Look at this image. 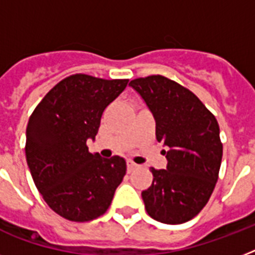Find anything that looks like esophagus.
<instances>
[{
	"label": "esophagus",
	"mask_w": 255,
	"mask_h": 255,
	"mask_svg": "<svg viewBox=\"0 0 255 255\" xmlns=\"http://www.w3.org/2000/svg\"><path fill=\"white\" fill-rule=\"evenodd\" d=\"M127 168H128V172H132V170H135L137 168V164H135L133 161H127Z\"/></svg>",
	"instance_id": "esophagus-1"
}]
</instances>
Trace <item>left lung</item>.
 I'll return each instance as SVG.
<instances>
[{"mask_svg": "<svg viewBox=\"0 0 255 255\" xmlns=\"http://www.w3.org/2000/svg\"><path fill=\"white\" fill-rule=\"evenodd\" d=\"M156 122V139L167 147V169L151 168L153 181L141 192L147 213L177 225L197 216L213 192L222 160L220 127L193 92L161 75L129 83Z\"/></svg>", "mask_w": 255, "mask_h": 255, "instance_id": "left-lung-1", "label": "left lung"}]
</instances>
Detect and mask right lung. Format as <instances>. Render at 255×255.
Listing matches in <instances>:
<instances>
[{
  "label": "right lung",
  "instance_id": "obj_1",
  "mask_svg": "<svg viewBox=\"0 0 255 255\" xmlns=\"http://www.w3.org/2000/svg\"><path fill=\"white\" fill-rule=\"evenodd\" d=\"M127 85V79L71 75L51 88L30 116L27 167L47 205L70 221L102 216L123 181L126 160L90 153L86 143L95 140L103 111Z\"/></svg>",
  "mask_w": 255,
  "mask_h": 255
}]
</instances>
